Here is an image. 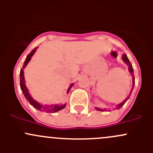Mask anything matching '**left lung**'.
I'll return each instance as SVG.
<instances>
[{
  "label": "left lung",
  "instance_id": "8db88e82",
  "mask_svg": "<svg viewBox=\"0 0 153 153\" xmlns=\"http://www.w3.org/2000/svg\"><path fill=\"white\" fill-rule=\"evenodd\" d=\"M122 58H123V60H124V62L126 63V64H127L128 67H129V72H130L131 75H132V84H133V85H132V89H131L130 93H129V96H128L127 98H126V99H125L124 101H123L122 103H121V104H118V105H117V106H116V109H120V108H121V107H122L123 106H124V104H125V102H126V101H127V100L129 99V96H130V94L132 93V89H133V88H134V85H135V77H134L133 68H132V64H131V63H130V61H129V60L128 59V58H127V56H126V55H123ZM96 109H98V110H100V111H104V110H105V109H98V108H96Z\"/></svg>",
  "mask_w": 153,
  "mask_h": 153
}]
</instances>
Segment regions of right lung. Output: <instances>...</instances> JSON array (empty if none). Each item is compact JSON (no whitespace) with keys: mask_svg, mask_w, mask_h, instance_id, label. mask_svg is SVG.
<instances>
[{"mask_svg":"<svg viewBox=\"0 0 153 153\" xmlns=\"http://www.w3.org/2000/svg\"><path fill=\"white\" fill-rule=\"evenodd\" d=\"M36 49H37V47H35V49H32V52H31L30 53L27 55V58H26L25 61H24V65H23V68L21 69V72H20V86H21V90H22L23 93H24V96H25L27 101H28L30 103L31 105L33 106L35 109H38V110H40V111L44 110V111H45L46 112H47V113H53V112H58V111L61 110V109H64V108L65 107L66 104H64V105H52L50 106H42L41 104H40L39 103L37 102L36 101H35V100H34L33 98L31 97V95L29 94L28 89H27V86H26V85H25V80H24V69L25 68L26 66L27 65V64L29 62V61H30L32 56L34 55V53L35 52V51H36ZM72 85H73V84H72V85L69 86V89H68V92H67L68 93H69V90H70L71 87H72Z\"/></svg>","mask_w":153,"mask_h":153,"instance_id":"obj_1","label":"right lung"}]
</instances>
